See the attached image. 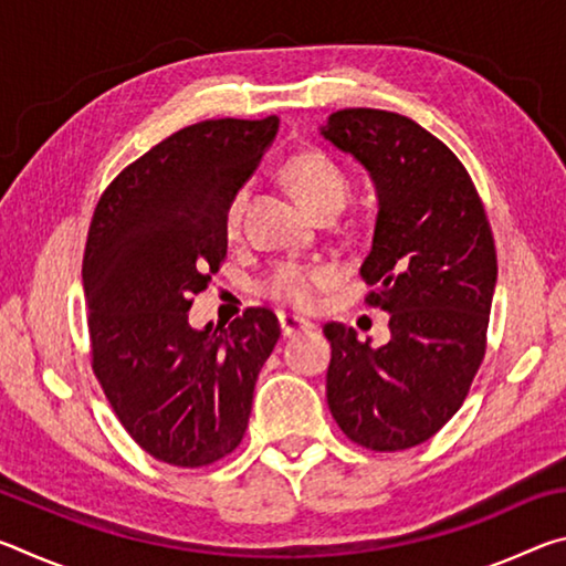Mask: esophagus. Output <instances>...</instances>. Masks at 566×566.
Returning <instances> with one entry per match:
<instances>
[{"mask_svg": "<svg viewBox=\"0 0 566 566\" xmlns=\"http://www.w3.org/2000/svg\"><path fill=\"white\" fill-rule=\"evenodd\" d=\"M280 329H282L284 337H296V334H302V332H312L314 324L310 319L296 317V314H284L282 312L280 314Z\"/></svg>", "mask_w": 566, "mask_h": 566, "instance_id": "esophagus-1", "label": "esophagus"}]
</instances>
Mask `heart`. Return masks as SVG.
Here are the masks:
<instances>
[{
  "mask_svg": "<svg viewBox=\"0 0 566 566\" xmlns=\"http://www.w3.org/2000/svg\"><path fill=\"white\" fill-rule=\"evenodd\" d=\"M282 179L292 187L302 205L322 214H337L349 199V177L337 161L322 155L317 149L296 151L282 165ZM247 205V191L239 189L227 207V229L234 232L242 222V212ZM334 272L324 264H304V262H282L266 280V294L272 300L290 306H310L317 300V292L332 282Z\"/></svg>",
  "mask_w": 566,
  "mask_h": 566,
  "instance_id": "obj_1",
  "label": "heart"
}]
</instances>
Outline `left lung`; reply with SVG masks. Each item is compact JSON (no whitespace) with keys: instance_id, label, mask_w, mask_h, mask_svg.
<instances>
[{"instance_id":"left-lung-1","label":"left lung","mask_w":566,"mask_h":566,"mask_svg":"<svg viewBox=\"0 0 566 566\" xmlns=\"http://www.w3.org/2000/svg\"><path fill=\"white\" fill-rule=\"evenodd\" d=\"M319 132L375 181L379 212L359 272L391 334L371 347L324 324L327 405L352 442L399 452L434 437L472 387L496 286L494 237L462 161L417 122L359 107L334 112Z\"/></svg>"}]
</instances>
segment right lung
Instances as JSON below:
<instances>
[{"label":"right lung","instance_id":"1","mask_svg":"<svg viewBox=\"0 0 566 566\" xmlns=\"http://www.w3.org/2000/svg\"><path fill=\"white\" fill-rule=\"evenodd\" d=\"M280 119H207L171 134L104 189L82 282L92 369L147 454L207 467L244 437L280 322L252 306L229 327H189L191 296L227 256V207Z\"/></svg>","mask_w":566,"mask_h":566}]
</instances>
